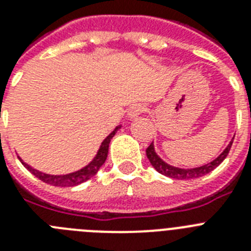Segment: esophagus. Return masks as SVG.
Segmentation results:
<instances>
[{"mask_svg": "<svg viewBox=\"0 0 251 251\" xmlns=\"http://www.w3.org/2000/svg\"><path fill=\"white\" fill-rule=\"evenodd\" d=\"M145 111H146V105L141 104V102H137V104H133L129 108V110H128V117H129L130 119H133V118L140 117V115L142 114V113H145Z\"/></svg>", "mask_w": 251, "mask_h": 251, "instance_id": "esophagus-1", "label": "esophagus"}]
</instances>
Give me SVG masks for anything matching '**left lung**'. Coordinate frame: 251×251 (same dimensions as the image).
I'll list each match as a JSON object with an SVG mask.
<instances>
[{"label":"left lung","mask_w":251,"mask_h":251,"mask_svg":"<svg viewBox=\"0 0 251 251\" xmlns=\"http://www.w3.org/2000/svg\"><path fill=\"white\" fill-rule=\"evenodd\" d=\"M233 140L228 143V146L224 150L221 155L218 156L217 158H215L213 161H211L209 164L203 165V166H199V168L194 169H180L175 168V166H170L169 164H166L165 161H162L161 158L156 155L155 149H153V143H151L146 150L147 158L150 160L151 165L156 170L160 173V174L165 175V176L173 177V179H179V180H187V179H196V177H201L207 175L208 173H211L212 170H215L218 165L224 161L225 158L227 157L228 152H230L231 146H232Z\"/></svg>","instance_id":"1"}]
</instances>
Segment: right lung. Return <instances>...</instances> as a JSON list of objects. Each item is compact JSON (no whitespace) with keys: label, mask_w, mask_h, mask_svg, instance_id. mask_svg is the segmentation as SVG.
Wrapping results in <instances>:
<instances>
[{"label":"right lung","mask_w":251,"mask_h":251,"mask_svg":"<svg viewBox=\"0 0 251 251\" xmlns=\"http://www.w3.org/2000/svg\"><path fill=\"white\" fill-rule=\"evenodd\" d=\"M121 127H117L110 134H109L106 138L101 142V146H100L99 151L96 153V156L94 157V160L90 162L89 165H86L85 168L81 169L78 171H75V173H71V174L66 175H49L44 174L42 171H38L35 169L30 168L29 165L25 164V162L19 157V160L21 161V164L27 169V170L31 173L33 175H35L38 179H40L42 181L47 184H50V185H54V187H75V185H78V184L83 183V181L89 180L90 177H93L94 175L99 171V169L101 168L102 164L105 162L106 157H108V151H109V143L110 140L114 137V134L117 133V130Z\"/></svg>","instance_id":"right-lung-1"}]
</instances>
